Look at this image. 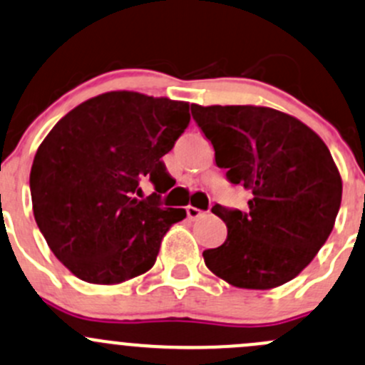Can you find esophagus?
Wrapping results in <instances>:
<instances>
[{
	"instance_id": "1",
	"label": "esophagus",
	"mask_w": 365,
	"mask_h": 365,
	"mask_svg": "<svg viewBox=\"0 0 365 365\" xmlns=\"http://www.w3.org/2000/svg\"><path fill=\"white\" fill-rule=\"evenodd\" d=\"M202 213L201 210L199 208H195V206H187V217H189V220H197L199 217H202Z\"/></svg>"
}]
</instances>
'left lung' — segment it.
<instances>
[{
    "mask_svg": "<svg viewBox=\"0 0 365 365\" xmlns=\"http://www.w3.org/2000/svg\"><path fill=\"white\" fill-rule=\"evenodd\" d=\"M190 110L217 166L252 194L245 212L213 206L227 240L202 252L205 264L240 289L290 282L324 247L339 212L343 182L327 145L301 120L266 106Z\"/></svg>",
    "mask_w": 365,
    "mask_h": 365,
    "instance_id": "left-lung-1",
    "label": "left lung"
}]
</instances>
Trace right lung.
Listing matches in <instances>:
<instances>
[{
	"label": "right lung",
	"instance_id": "right-lung-1",
	"mask_svg": "<svg viewBox=\"0 0 365 365\" xmlns=\"http://www.w3.org/2000/svg\"><path fill=\"white\" fill-rule=\"evenodd\" d=\"M190 122L189 103L115 91L64 115L34 155L33 213L53 255L76 278L113 285L147 273L183 208H163L173 187L163 155ZM156 192L140 200V183Z\"/></svg>",
	"mask_w": 365,
	"mask_h": 365
}]
</instances>
